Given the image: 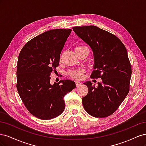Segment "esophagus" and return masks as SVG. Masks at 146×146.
<instances>
[{
	"instance_id": "esophagus-1",
	"label": "esophagus",
	"mask_w": 146,
	"mask_h": 146,
	"mask_svg": "<svg viewBox=\"0 0 146 146\" xmlns=\"http://www.w3.org/2000/svg\"><path fill=\"white\" fill-rule=\"evenodd\" d=\"M76 86H79L81 85V83L80 82H78V81H76Z\"/></svg>"
}]
</instances>
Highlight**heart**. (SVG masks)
I'll list each match as a JSON object with an SVG mask.
<instances>
[{
	"mask_svg": "<svg viewBox=\"0 0 146 146\" xmlns=\"http://www.w3.org/2000/svg\"><path fill=\"white\" fill-rule=\"evenodd\" d=\"M82 47V46H80ZM83 69H78V70H74L72 71H70L69 74V76L72 78H76V79H82L83 76Z\"/></svg>",
	"mask_w": 146,
	"mask_h": 146,
	"instance_id": "heart-1",
	"label": "heart"
}]
</instances>
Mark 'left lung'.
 <instances>
[{
  "label": "left lung",
  "mask_w": 146,
  "mask_h": 146,
  "mask_svg": "<svg viewBox=\"0 0 146 146\" xmlns=\"http://www.w3.org/2000/svg\"><path fill=\"white\" fill-rule=\"evenodd\" d=\"M72 29L93 52L94 70L91 77L102 79L97 88L90 81L83 83L88 88V94L82 98L83 107L92 116L107 117L129 93L131 68L127 49L115 35L96 26Z\"/></svg>",
  "instance_id": "left-lung-1"
}]
</instances>
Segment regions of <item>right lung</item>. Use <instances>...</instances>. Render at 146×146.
<instances>
[{"label": "right lung", "mask_w": 146, "mask_h": 146, "mask_svg": "<svg viewBox=\"0 0 146 146\" xmlns=\"http://www.w3.org/2000/svg\"><path fill=\"white\" fill-rule=\"evenodd\" d=\"M71 29H53L31 39L22 48L17 64V90L25 107L43 120L55 118L64 110L65 95L76 88L69 80L51 85L50 75Z\"/></svg>", "instance_id": "1"}]
</instances>
